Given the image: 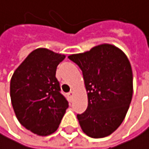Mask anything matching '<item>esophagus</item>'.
Returning a JSON list of instances; mask_svg holds the SVG:
<instances>
[{
	"label": "esophagus",
	"instance_id": "1",
	"mask_svg": "<svg viewBox=\"0 0 149 149\" xmlns=\"http://www.w3.org/2000/svg\"><path fill=\"white\" fill-rule=\"evenodd\" d=\"M68 95H69V97L70 99H72V97H73V95H74V92L73 91H70L69 94H68Z\"/></svg>",
	"mask_w": 149,
	"mask_h": 149
}]
</instances>
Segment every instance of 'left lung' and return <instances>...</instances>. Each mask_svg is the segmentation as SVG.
I'll return each mask as SVG.
<instances>
[{
	"label": "left lung",
	"instance_id": "left-lung-1",
	"mask_svg": "<svg viewBox=\"0 0 149 149\" xmlns=\"http://www.w3.org/2000/svg\"><path fill=\"white\" fill-rule=\"evenodd\" d=\"M69 59L80 68L88 92V108L78 114L83 132L94 139L109 136L122 124L133 94L130 61L118 47L102 44Z\"/></svg>",
	"mask_w": 149,
	"mask_h": 149
}]
</instances>
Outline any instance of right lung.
I'll return each mask as SVG.
<instances>
[{
    "mask_svg": "<svg viewBox=\"0 0 149 149\" xmlns=\"http://www.w3.org/2000/svg\"><path fill=\"white\" fill-rule=\"evenodd\" d=\"M64 58V54L37 48L11 77L10 99L16 117L36 135L54 133L69 107L55 77L57 66Z\"/></svg>",
    "mask_w": 149,
    "mask_h": 149,
    "instance_id": "add662e5",
    "label": "right lung"
}]
</instances>
